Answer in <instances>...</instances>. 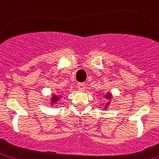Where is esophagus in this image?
Wrapping results in <instances>:
<instances>
[{"mask_svg":"<svg viewBox=\"0 0 159 159\" xmlns=\"http://www.w3.org/2000/svg\"><path fill=\"white\" fill-rule=\"evenodd\" d=\"M86 88V85H85V83H80L77 84V89H79L80 91H83L84 89H85Z\"/></svg>","mask_w":159,"mask_h":159,"instance_id":"esophagus-1","label":"esophagus"}]
</instances>
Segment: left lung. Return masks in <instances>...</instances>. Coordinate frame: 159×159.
<instances>
[{
    "label": "left lung",
    "mask_w": 159,
    "mask_h": 159,
    "mask_svg": "<svg viewBox=\"0 0 159 159\" xmlns=\"http://www.w3.org/2000/svg\"><path fill=\"white\" fill-rule=\"evenodd\" d=\"M103 98H108L109 99V102L106 103V105H105V108L104 109H107V107L109 106V102H110V100H111V98H112V94L110 93H107L106 94H104L103 95Z\"/></svg>",
    "instance_id": "obj_1"
}]
</instances>
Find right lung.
<instances>
[{
	"instance_id": "obj_1",
	"label": "right lung",
	"mask_w": 159,
	"mask_h": 159,
	"mask_svg": "<svg viewBox=\"0 0 159 159\" xmlns=\"http://www.w3.org/2000/svg\"><path fill=\"white\" fill-rule=\"evenodd\" d=\"M61 95H56V94H53L51 96V102H50V104H52L54 105V103H56V102H58V100L61 98Z\"/></svg>"
}]
</instances>
